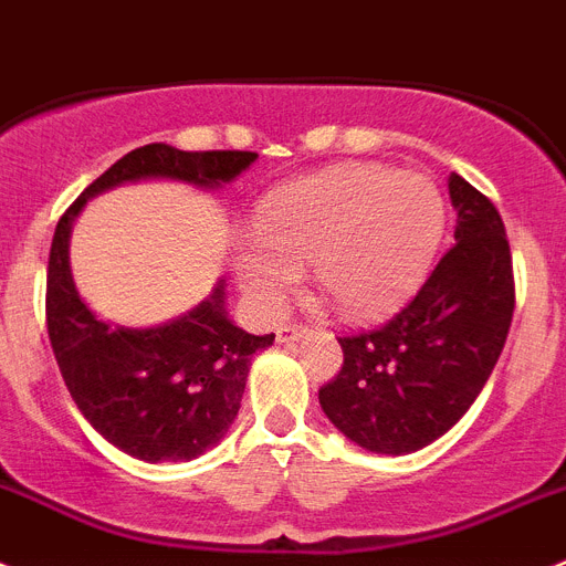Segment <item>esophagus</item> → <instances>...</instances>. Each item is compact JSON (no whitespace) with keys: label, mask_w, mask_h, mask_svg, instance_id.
<instances>
[{"label":"esophagus","mask_w":566,"mask_h":566,"mask_svg":"<svg viewBox=\"0 0 566 566\" xmlns=\"http://www.w3.org/2000/svg\"><path fill=\"white\" fill-rule=\"evenodd\" d=\"M307 333H310V329L298 327V324H293V327H279L276 329V340H279V344H290V340L307 338Z\"/></svg>","instance_id":"esophagus-1"}]
</instances>
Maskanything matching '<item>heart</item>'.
Listing matches in <instances>:
<instances>
[{"instance_id":"heart-1","label":"heart","mask_w":566,"mask_h":566,"mask_svg":"<svg viewBox=\"0 0 566 566\" xmlns=\"http://www.w3.org/2000/svg\"><path fill=\"white\" fill-rule=\"evenodd\" d=\"M446 226L442 197L422 175L335 166L279 186L253 213V242L233 271L262 315H279L313 268L315 287L346 318L395 307L429 268Z\"/></svg>"}]
</instances>
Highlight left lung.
Masks as SVG:
<instances>
[{
    "instance_id": "obj_1",
    "label": "left lung",
    "mask_w": 566,
    "mask_h": 566,
    "mask_svg": "<svg viewBox=\"0 0 566 566\" xmlns=\"http://www.w3.org/2000/svg\"><path fill=\"white\" fill-rule=\"evenodd\" d=\"M454 245L384 327L338 338L344 364L318 389L335 429L375 454H411L446 434L491 378L516 307L505 222L482 191L448 177Z\"/></svg>"
}]
</instances>
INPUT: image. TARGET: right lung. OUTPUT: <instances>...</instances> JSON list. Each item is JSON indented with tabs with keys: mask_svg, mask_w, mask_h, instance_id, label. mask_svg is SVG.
<instances>
[{
	"mask_svg": "<svg viewBox=\"0 0 566 566\" xmlns=\"http://www.w3.org/2000/svg\"><path fill=\"white\" fill-rule=\"evenodd\" d=\"M256 151H180L149 144L120 157L61 213L48 262V335L61 378L95 431L144 462L195 460L226 437L251 358L276 335H251L226 313V287L182 318L132 329L98 318L70 273V228L90 197L120 182L180 180L220 188Z\"/></svg>",
	"mask_w": 566,
	"mask_h": 566,
	"instance_id": "right-lung-1",
	"label": "right lung"
}]
</instances>
